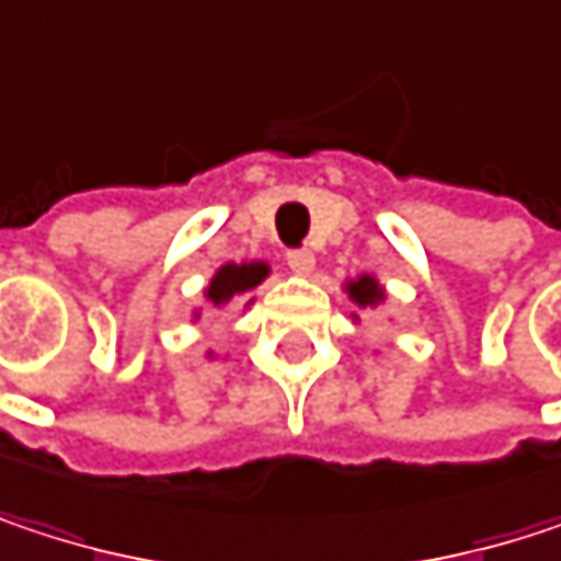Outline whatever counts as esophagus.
<instances>
[{
	"instance_id": "34e87169",
	"label": "esophagus",
	"mask_w": 561,
	"mask_h": 561,
	"mask_svg": "<svg viewBox=\"0 0 561 561\" xmlns=\"http://www.w3.org/2000/svg\"><path fill=\"white\" fill-rule=\"evenodd\" d=\"M285 263H288V270H291L295 276H311V270H314V253H311V250H288V253H285Z\"/></svg>"
}]
</instances>
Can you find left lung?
I'll return each instance as SVG.
<instances>
[{
    "mask_svg": "<svg viewBox=\"0 0 561 561\" xmlns=\"http://www.w3.org/2000/svg\"><path fill=\"white\" fill-rule=\"evenodd\" d=\"M347 298L357 305V308H377L383 298H387V291H383V285L374 279V276H357V279H351L347 285ZM357 318V314H354Z\"/></svg>",
    "mask_w": 561,
    "mask_h": 561,
    "instance_id": "1",
    "label": "left lung"
}]
</instances>
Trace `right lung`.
I'll list each match as a JSON object with an SVG mask.
<instances>
[{"label": "right lung", "instance_id": "obj_1", "mask_svg": "<svg viewBox=\"0 0 561 561\" xmlns=\"http://www.w3.org/2000/svg\"><path fill=\"white\" fill-rule=\"evenodd\" d=\"M266 276H270L266 263H227V266H220L214 273L210 285L204 288V298L210 301V308H224L233 298H240L250 288H256Z\"/></svg>", "mask_w": 561, "mask_h": 561}]
</instances>
